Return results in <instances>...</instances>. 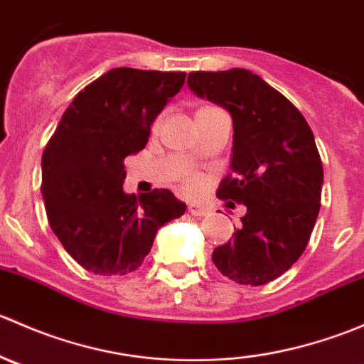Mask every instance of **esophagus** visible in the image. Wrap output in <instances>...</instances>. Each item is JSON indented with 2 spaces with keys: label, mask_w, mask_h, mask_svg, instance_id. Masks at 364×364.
<instances>
[{
  "label": "esophagus",
  "mask_w": 364,
  "mask_h": 364,
  "mask_svg": "<svg viewBox=\"0 0 364 364\" xmlns=\"http://www.w3.org/2000/svg\"><path fill=\"white\" fill-rule=\"evenodd\" d=\"M188 213L192 216H205V215H209V208H205V205H203V204L190 203L188 204Z\"/></svg>",
  "instance_id": "obj_1"
}]
</instances>
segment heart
Instances as JSON below:
<instances>
[{"label": "heart", "instance_id": "b5f03b06", "mask_svg": "<svg viewBox=\"0 0 364 364\" xmlns=\"http://www.w3.org/2000/svg\"><path fill=\"white\" fill-rule=\"evenodd\" d=\"M188 185H190V186H196L197 181H196V179H188Z\"/></svg>", "mask_w": 364, "mask_h": 364}]
</instances>
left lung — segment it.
Here are the masks:
<instances>
[{
	"label": "left lung",
	"mask_w": 364,
	"mask_h": 364,
	"mask_svg": "<svg viewBox=\"0 0 364 364\" xmlns=\"http://www.w3.org/2000/svg\"><path fill=\"white\" fill-rule=\"evenodd\" d=\"M186 82L232 116V172L216 196L247 205L234 237L215 248L213 262L236 284H269L304 252L321 209L324 171L311 128L250 70L192 72Z\"/></svg>",
	"instance_id": "left-lung-1"
}]
</instances>
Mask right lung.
Here are the masks:
<instances>
[{"instance_id":"add662e5","label":"right lung","mask_w":364,"mask_h":364,"mask_svg":"<svg viewBox=\"0 0 364 364\" xmlns=\"http://www.w3.org/2000/svg\"><path fill=\"white\" fill-rule=\"evenodd\" d=\"M185 72L112 68L75 95L42 155V196L53 232L84 269H137L161 225L186 204L171 190L123 192L124 159L148 144L155 117Z\"/></svg>"}]
</instances>
